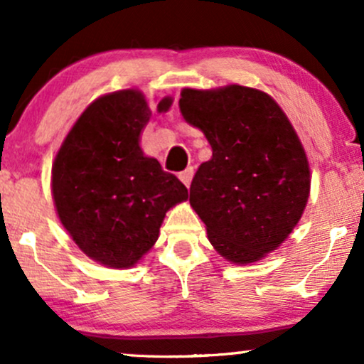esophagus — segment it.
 <instances>
[{"instance_id": "esophagus-1", "label": "esophagus", "mask_w": 364, "mask_h": 364, "mask_svg": "<svg viewBox=\"0 0 364 364\" xmlns=\"http://www.w3.org/2000/svg\"><path fill=\"white\" fill-rule=\"evenodd\" d=\"M179 179H181V181L185 183L186 188H190L191 179H193V168H188V169L183 171V173L179 174Z\"/></svg>"}]
</instances>
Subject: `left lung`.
Instances as JSON below:
<instances>
[{"instance_id": "left-lung-1", "label": "left lung", "mask_w": 364, "mask_h": 364, "mask_svg": "<svg viewBox=\"0 0 364 364\" xmlns=\"http://www.w3.org/2000/svg\"><path fill=\"white\" fill-rule=\"evenodd\" d=\"M179 109L212 147L190 186L208 241L229 262L260 260L306 207L310 166L301 141L277 102L250 87L185 89Z\"/></svg>"}]
</instances>
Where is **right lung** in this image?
<instances>
[{
    "mask_svg": "<svg viewBox=\"0 0 364 364\" xmlns=\"http://www.w3.org/2000/svg\"><path fill=\"white\" fill-rule=\"evenodd\" d=\"M171 97L157 104L168 111ZM150 109L139 90L94 101L63 141L53 164L58 215L87 257L128 269L152 248L166 212L188 190L157 159L145 157L139 139Z\"/></svg>",
    "mask_w": 364,
    "mask_h": 364,
    "instance_id": "add662e5",
    "label": "right lung"
}]
</instances>
